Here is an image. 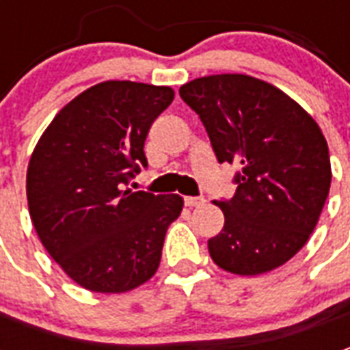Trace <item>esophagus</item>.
I'll use <instances>...</instances> for the list:
<instances>
[{"instance_id":"1","label":"esophagus","mask_w":350,"mask_h":350,"mask_svg":"<svg viewBox=\"0 0 350 350\" xmlns=\"http://www.w3.org/2000/svg\"><path fill=\"white\" fill-rule=\"evenodd\" d=\"M183 202H185V206H189V208H197V206L204 204V198L202 197H185L183 198Z\"/></svg>"}]
</instances>
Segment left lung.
I'll return each mask as SVG.
<instances>
[{"mask_svg": "<svg viewBox=\"0 0 350 350\" xmlns=\"http://www.w3.org/2000/svg\"><path fill=\"white\" fill-rule=\"evenodd\" d=\"M180 97L204 123L219 163L238 165L234 197L208 240L213 262L238 275L283 266L315 230L332 182L323 131L285 92L250 75H212Z\"/></svg>", "mask_w": 350, "mask_h": 350, "instance_id": "obj_1", "label": "left lung"}]
</instances>
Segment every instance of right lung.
Segmentation results:
<instances>
[{
	"instance_id": "right-lung-1",
	"label": "right lung",
	"mask_w": 350,
	"mask_h": 350,
	"mask_svg": "<svg viewBox=\"0 0 350 350\" xmlns=\"http://www.w3.org/2000/svg\"><path fill=\"white\" fill-rule=\"evenodd\" d=\"M174 90L107 80L67 103L27 165L29 215L62 270L92 293H127L157 271L180 195L125 185L148 167L144 142Z\"/></svg>"
}]
</instances>
